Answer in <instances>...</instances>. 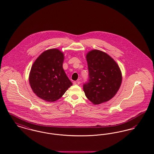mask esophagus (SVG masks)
<instances>
[{"instance_id": "34e87169", "label": "esophagus", "mask_w": 154, "mask_h": 154, "mask_svg": "<svg viewBox=\"0 0 154 154\" xmlns=\"http://www.w3.org/2000/svg\"><path fill=\"white\" fill-rule=\"evenodd\" d=\"M80 84V82L79 81H75L73 82L74 85H79Z\"/></svg>"}]
</instances>
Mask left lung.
Listing matches in <instances>:
<instances>
[{"label":"left lung","mask_w":154,"mask_h":154,"mask_svg":"<svg viewBox=\"0 0 154 154\" xmlns=\"http://www.w3.org/2000/svg\"><path fill=\"white\" fill-rule=\"evenodd\" d=\"M89 81L83 86L86 97L94 104L111 99L121 87L122 76L117 62L104 52L93 50L86 55Z\"/></svg>","instance_id":"1"}]
</instances>
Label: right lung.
Wrapping results in <instances>:
<instances>
[{
    "mask_svg": "<svg viewBox=\"0 0 154 154\" xmlns=\"http://www.w3.org/2000/svg\"><path fill=\"white\" fill-rule=\"evenodd\" d=\"M64 58L59 49H49L42 53L32 66L30 85L35 95L46 102L58 100L72 85L63 69Z\"/></svg>",
    "mask_w": 154,
    "mask_h": 154,
    "instance_id": "1",
    "label": "right lung"
}]
</instances>
